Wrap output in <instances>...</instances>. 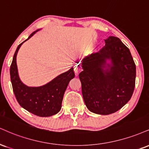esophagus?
<instances>
[{"mask_svg": "<svg viewBox=\"0 0 149 149\" xmlns=\"http://www.w3.org/2000/svg\"><path fill=\"white\" fill-rule=\"evenodd\" d=\"M80 64H77V65L76 66V67H75V68H74V71H75V73H76V76H78V73L80 72Z\"/></svg>", "mask_w": 149, "mask_h": 149, "instance_id": "obj_1", "label": "esophagus"}]
</instances>
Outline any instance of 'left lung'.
I'll use <instances>...</instances> for the list:
<instances>
[{"label":"left lung","instance_id":"1","mask_svg":"<svg viewBox=\"0 0 149 149\" xmlns=\"http://www.w3.org/2000/svg\"><path fill=\"white\" fill-rule=\"evenodd\" d=\"M105 42L101 50L82 60L83 71L79 74L86 106L103 115L114 113L130 101L136 78V66L128 48L112 36Z\"/></svg>","mask_w":149,"mask_h":149}]
</instances>
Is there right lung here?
<instances>
[{"instance_id":"1","label":"right lung","mask_w":149,"mask_h":149,"mask_svg":"<svg viewBox=\"0 0 149 149\" xmlns=\"http://www.w3.org/2000/svg\"><path fill=\"white\" fill-rule=\"evenodd\" d=\"M38 30L33 32L26 40L18 46L10 67V78L13 92L19 105L35 115L47 117L54 115L61 110L64 94L69 81L75 77V73L72 67L48 83L37 87H28L21 81L17 65V53L23 42Z\"/></svg>"}]
</instances>
